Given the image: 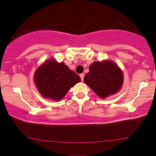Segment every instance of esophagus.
<instances>
[{"mask_svg": "<svg viewBox=\"0 0 156 156\" xmlns=\"http://www.w3.org/2000/svg\"><path fill=\"white\" fill-rule=\"evenodd\" d=\"M80 77H81V81H83V80H84V73L80 74Z\"/></svg>", "mask_w": 156, "mask_h": 156, "instance_id": "esophagus-1", "label": "esophagus"}]
</instances>
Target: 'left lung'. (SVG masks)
Here are the masks:
<instances>
[{
  "label": "left lung",
  "instance_id": "left-lung-1",
  "mask_svg": "<svg viewBox=\"0 0 156 156\" xmlns=\"http://www.w3.org/2000/svg\"><path fill=\"white\" fill-rule=\"evenodd\" d=\"M84 81L97 96L105 99L114 95L122 87L123 74L120 68L110 60L96 61L89 67Z\"/></svg>",
  "mask_w": 156,
  "mask_h": 156
}]
</instances>
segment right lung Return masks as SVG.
I'll return each mask as SVG.
<instances>
[{
	"label": "right lung",
	"instance_id": "1",
	"mask_svg": "<svg viewBox=\"0 0 156 156\" xmlns=\"http://www.w3.org/2000/svg\"><path fill=\"white\" fill-rule=\"evenodd\" d=\"M34 80L44 97L56 101L63 98L72 86L81 81V78L64 62L50 59L36 69Z\"/></svg>",
	"mask_w": 156,
	"mask_h": 156
}]
</instances>
